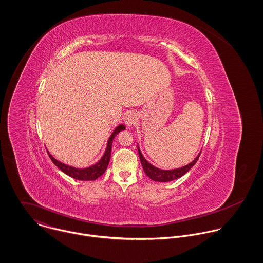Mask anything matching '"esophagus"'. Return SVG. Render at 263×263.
Wrapping results in <instances>:
<instances>
[{
    "label": "esophagus",
    "mask_w": 263,
    "mask_h": 263,
    "mask_svg": "<svg viewBox=\"0 0 263 263\" xmlns=\"http://www.w3.org/2000/svg\"><path fill=\"white\" fill-rule=\"evenodd\" d=\"M137 118L138 117H137L136 113L133 112V111H128V112L125 113L123 120H124V123L127 126H132V125H134L137 122V120H138Z\"/></svg>",
    "instance_id": "1"
}]
</instances>
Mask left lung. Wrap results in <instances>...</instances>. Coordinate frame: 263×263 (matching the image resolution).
<instances>
[{"mask_svg":"<svg viewBox=\"0 0 263 263\" xmlns=\"http://www.w3.org/2000/svg\"><path fill=\"white\" fill-rule=\"evenodd\" d=\"M138 151H139L140 160H141V163H142L145 173L150 177L152 180L159 181V182H167V181H171V180H174V179H177V178L183 176L193 167V165L196 163V161L198 160V158L200 156V154H199L190 164H188L184 167H181L178 169H173V170H161V169H158V168L154 167L153 165H151L150 163L143 157L141 151L139 149Z\"/></svg>","mask_w":263,"mask_h":263,"instance_id":"left-lung-1","label":"left lung"}]
</instances>
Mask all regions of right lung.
I'll use <instances>...</instances> for the list:
<instances>
[{
    "label": "right lung",
    "mask_w": 263,
    "mask_h": 263,
    "mask_svg": "<svg viewBox=\"0 0 263 263\" xmlns=\"http://www.w3.org/2000/svg\"><path fill=\"white\" fill-rule=\"evenodd\" d=\"M125 128L124 125L120 124L118 125L115 130L113 132L112 135L110 136L109 140H108V144H107V147H106V150L105 153L103 155V157L101 158V160L96 163L95 165L91 166V167H88V168H85V169H77L74 167H71V166H68V165H65L61 162H59L58 160H55L48 152V156L50 158V160L53 162V164L60 168L64 173H66L67 175L78 179V180H95L97 179L98 177H100L106 170L107 166H108V163L110 161V157H111V147H112V142L114 137L121 130H123Z\"/></svg>",
    "instance_id": "right-lung-1"
}]
</instances>
